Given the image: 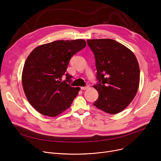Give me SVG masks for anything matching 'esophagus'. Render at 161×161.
Wrapping results in <instances>:
<instances>
[{
	"mask_svg": "<svg viewBox=\"0 0 161 161\" xmlns=\"http://www.w3.org/2000/svg\"><path fill=\"white\" fill-rule=\"evenodd\" d=\"M89 88V86H86V87H81V90H86V89H87Z\"/></svg>",
	"mask_w": 161,
	"mask_h": 161,
	"instance_id": "1",
	"label": "esophagus"
}]
</instances>
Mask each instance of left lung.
Returning <instances> with one entry per match:
<instances>
[{"label":"left lung","mask_w":161,"mask_h":161,"mask_svg":"<svg viewBox=\"0 0 161 161\" xmlns=\"http://www.w3.org/2000/svg\"><path fill=\"white\" fill-rule=\"evenodd\" d=\"M93 52L98 98L94 106L109 114L119 113L136 96L140 68L136 56L124 45L112 39L87 40Z\"/></svg>","instance_id":"1"}]
</instances>
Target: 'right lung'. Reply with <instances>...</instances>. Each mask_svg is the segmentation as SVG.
<instances>
[{
  "label": "right lung",
  "instance_id": "add662e5",
  "mask_svg": "<svg viewBox=\"0 0 161 161\" xmlns=\"http://www.w3.org/2000/svg\"><path fill=\"white\" fill-rule=\"evenodd\" d=\"M86 46L82 39L57 40L32 50L22 72L24 92L29 103L42 115L55 117L69 108L80 87H71L66 73L70 58ZM63 75L66 80L62 81Z\"/></svg>",
  "mask_w": 161,
  "mask_h": 161
}]
</instances>
